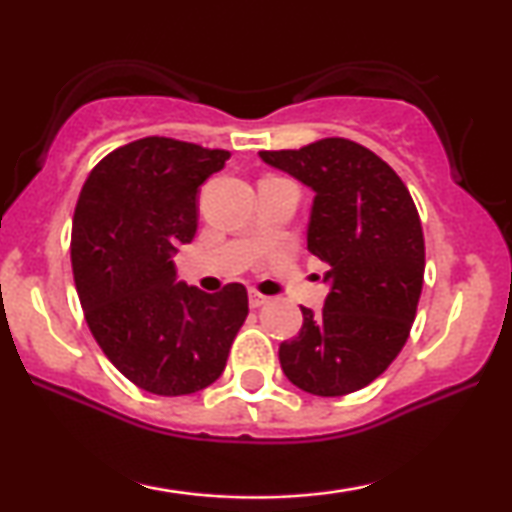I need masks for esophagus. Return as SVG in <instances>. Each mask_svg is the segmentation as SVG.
<instances>
[{"mask_svg": "<svg viewBox=\"0 0 512 512\" xmlns=\"http://www.w3.org/2000/svg\"><path fill=\"white\" fill-rule=\"evenodd\" d=\"M270 298H265L263 293H258V291H249V305L251 307H261V305H265L268 303Z\"/></svg>", "mask_w": 512, "mask_h": 512, "instance_id": "esophagus-1", "label": "esophagus"}]
</instances>
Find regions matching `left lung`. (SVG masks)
<instances>
[{
  "instance_id": "1",
  "label": "left lung",
  "mask_w": 512,
  "mask_h": 512,
  "mask_svg": "<svg viewBox=\"0 0 512 512\" xmlns=\"http://www.w3.org/2000/svg\"><path fill=\"white\" fill-rule=\"evenodd\" d=\"M314 193L307 249L328 265L324 310L279 345L284 375L314 396H345L380 377L408 340L424 284V235L401 177L366 146L328 137L261 151Z\"/></svg>"
}]
</instances>
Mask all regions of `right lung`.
Returning <instances> with one entry per match:
<instances>
[{"label":"right lung","mask_w":512,"mask_h":512,"mask_svg":"<svg viewBox=\"0 0 512 512\" xmlns=\"http://www.w3.org/2000/svg\"><path fill=\"white\" fill-rule=\"evenodd\" d=\"M228 151L144 137L102 158L81 188L72 268L90 333L139 389L186 396L226 368L249 314L247 289L205 293L177 279L172 256L198 230V188Z\"/></svg>","instance_id":"right-lung-1"}]
</instances>
